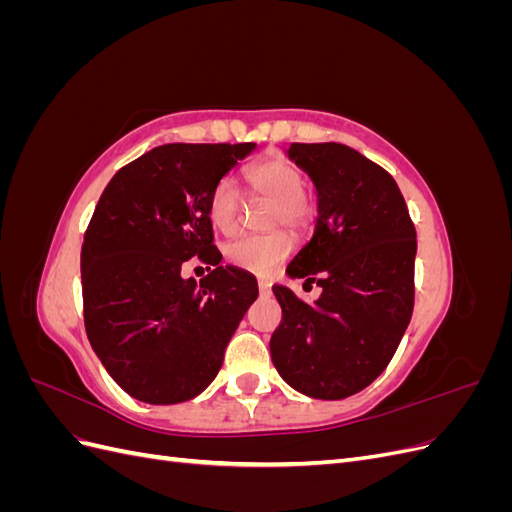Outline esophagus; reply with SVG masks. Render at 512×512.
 Wrapping results in <instances>:
<instances>
[{"label": "esophagus", "mask_w": 512, "mask_h": 512, "mask_svg": "<svg viewBox=\"0 0 512 512\" xmlns=\"http://www.w3.org/2000/svg\"><path fill=\"white\" fill-rule=\"evenodd\" d=\"M258 290H260L262 297H269V294H271V284L267 280H258Z\"/></svg>", "instance_id": "34e87169"}]
</instances>
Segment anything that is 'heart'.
<instances>
[{"label":"heart","mask_w":512,"mask_h":512,"mask_svg":"<svg viewBox=\"0 0 512 512\" xmlns=\"http://www.w3.org/2000/svg\"><path fill=\"white\" fill-rule=\"evenodd\" d=\"M247 179L258 196L275 203L271 211L273 226L301 228L312 215V203L305 192L303 170L284 158H271L247 168ZM243 207V192L232 177H222L213 185L209 196V220L213 228L230 235L239 224ZM292 250V241L284 232L271 235H247L226 245V258L230 265L256 275L271 273Z\"/></svg>","instance_id":"obj_1"}]
</instances>
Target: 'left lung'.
Returning <instances> with one entry per match:
<instances>
[{
	"label": "left lung",
	"instance_id": "left-lung-1",
	"mask_svg": "<svg viewBox=\"0 0 512 512\" xmlns=\"http://www.w3.org/2000/svg\"><path fill=\"white\" fill-rule=\"evenodd\" d=\"M286 153L318 192L314 237L286 273L322 294L309 305L273 286L282 322L271 359L299 393L344 399L382 374L408 329L416 230L395 179L356 149L292 143Z\"/></svg>",
	"mask_w": 512,
	"mask_h": 512
}]
</instances>
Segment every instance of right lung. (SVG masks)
Instances as JSON below:
<instances>
[{"mask_svg":"<svg viewBox=\"0 0 512 512\" xmlns=\"http://www.w3.org/2000/svg\"><path fill=\"white\" fill-rule=\"evenodd\" d=\"M256 143H170L117 170L102 192L83 250L89 344L123 391L153 406L181 404L218 376L224 350L258 297L256 277L220 267L209 196ZM198 255L214 269L180 275Z\"/></svg>","mask_w":512,"mask_h":512,"instance_id":"1","label":"right lung"}]
</instances>
